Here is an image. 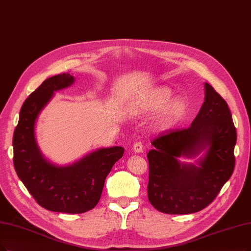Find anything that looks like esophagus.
I'll list each match as a JSON object with an SVG mask.
<instances>
[{
  "label": "esophagus",
  "instance_id": "obj_1",
  "mask_svg": "<svg viewBox=\"0 0 251 251\" xmlns=\"http://www.w3.org/2000/svg\"><path fill=\"white\" fill-rule=\"evenodd\" d=\"M133 150H134V152H136V153L142 152V151H143V144H142L141 142H140V141L135 142V143L133 144Z\"/></svg>",
  "mask_w": 251,
  "mask_h": 251
}]
</instances>
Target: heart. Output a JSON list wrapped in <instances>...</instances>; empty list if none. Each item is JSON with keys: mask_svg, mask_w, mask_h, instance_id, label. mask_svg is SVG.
Returning a JSON list of instances; mask_svg holds the SVG:
<instances>
[{"mask_svg": "<svg viewBox=\"0 0 251 251\" xmlns=\"http://www.w3.org/2000/svg\"><path fill=\"white\" fill-rule=\"evenodd\" d=\"M171 97L172 93L168 88H158L151 94V96H149L146 102L143 104V107L147 110H150V111H154V110L162 108L171 99ZM185 109L186 105L183 100H172L164 109L162 115H160V124L166 125L182 116L185 112Z\"/></svg>", "mask_w": 251, "mask_h": 251, "instance_id": "b5f03b06", "label": "heart"}]
</instances>
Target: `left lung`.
<instances>
[{
  "label": "left lung",
  "mask_w": 251,
  "mask_h": 251,
  "mask_svg": "<svg viewBox=\"0 0 251 251\" xmlns=\"http://www.w3.org/2000/svg\"><path fill=\"white\" fill-rule=\"evenodd\" d=\"M237 132L226 102L209 83L205 101L187 128L170 129L149 150L148 200L167 214H190L213 202L235 169ZM205 150L198 166L180 163Z\"/></svg>",
  "instance_id": "left-lung-1"
}]
</instances>
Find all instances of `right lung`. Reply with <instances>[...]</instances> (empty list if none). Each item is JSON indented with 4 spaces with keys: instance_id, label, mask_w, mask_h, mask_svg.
Instances as JSON below:
<instances>
[{
    "instance_id": "1",
    "label": "right lung",
    "mask_w": 251,
    "mask_h": 251,
    "mask_svg": "<svg viewBox=\"0 0 251 251\" xmlns=\"http://www.w3.org/2000/svg\"><path fill=\"white\" fill-rule=\"evenodd\" d=\"M73 83L74 77L69 73L52 76L25 100L13 135V164L17 176L40 206L49 211L79 214L99 203L105 179L125 149H98L65 167L42 155L35 138L36 120L54 92Z\"/></svg>"
}]
</instances>
